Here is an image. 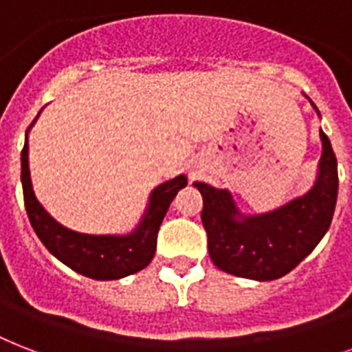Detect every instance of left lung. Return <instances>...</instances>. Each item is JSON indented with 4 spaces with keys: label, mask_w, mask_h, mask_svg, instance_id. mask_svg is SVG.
<instances>
[{
    "label": "left lung",
    "mask_w": 352,
    "mask_h": 352,
    "mask_svg": "<svg viewBox=\"0 0 352 352\" xmlns=\"http://www.w3.org/2000/svg\"><path fill=\"white\" fill-rule=\"evenodd\" d=\"M319 136L323 153L314 186L272 212L245 216L229 190L194 182L203 195L201 219L208 236V254L221 272L275 280L301 264L325 236L336 208L338 162L329 136L323 131Z\"/></svg>",
    "instance_id": "obj_1"
}]
</instances>
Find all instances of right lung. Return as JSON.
Returning <instances> with one entry per match:
<instances>
[{
    "mask_svg": "<svg viewBox=\"0 0 352 352\" xmlns=\"http://www.w3.org/2000/svg\"><path fill=\"white\" fill-rule=\"evenodd\" d=\"M27 133L25 144L21 149L23 201H25L29 221L45 249L74 272L96 280H116L149 265L157 251V234L160 223L170 208L171 201L175 199L177 192L188 184L186 175L175 177L153 190L149 205L133 232L123 236L82 234L58 223L36 199L31 182V171H29Z\"/></svg>",
    "mask_w": 352,
    "mask_h": 352,
    "instance_id": "right-lung-1",
    "label": "right lung"
}]
</instances>
